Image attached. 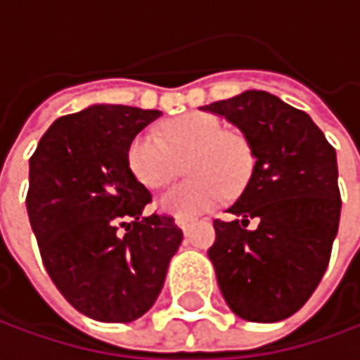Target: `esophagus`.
Instances as JSON below:
<instances>
[{"instance_id":"esophagus-1","label":"esophagus","mask_w":360,"mask_h":360,"mask_svg":"<svg viewBox=\"0 0 360 360\" xmlns=\"http://www.w3.org/2000/svg\"><path fill=\"white\" fill-rule=\"evenodd\" d=\"M176 224L182 229V232H184V234H188V232H190V229L194 226V220H192V218H184V216H176Z\"/></svg>"}]
</instances>
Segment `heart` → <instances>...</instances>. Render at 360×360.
Masks as SVG:
<instances>
[{"instance_id": "heart-1", "label": "heart", "mask_w": 360, "mask_h": 360, "mask_svg": "<svg viewBox=\"0 0 360 360\" xmlns=\"http://www.w3.org/2000/svg\"><path fill=\"white\" fill-rule=\"evenodd\" d=\"M156 131H140L128 146V166L146 188H164L186 156L192 176L160 198V208L176 216H194L216 206L230 192H238L252 172V150L236 131L224 130L220 120L206 112H192L170 120Z\"/></svg>"}]
</instances>
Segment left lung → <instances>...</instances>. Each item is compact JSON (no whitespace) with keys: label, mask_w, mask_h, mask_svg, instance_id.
<instances>
[{"label":"left lung","mask_w":360,"mask_h":360,"mask_svg":"<svg viewBox=\"0 0 360 360\" xmlns=\"http://www.w3.org/2000/svg\"><path fill=\"white\" fill-rule=\"evenodd\" d=\"M202 110L238 126L255 156L236 220H214L208 256L234 314L276 323L311 298L325 274L340 218L337 152L302 110L269 91H244ZM257 218L259 226L248 230Z\"/></svg>","instance_id":"obj_1"}]
</instances>
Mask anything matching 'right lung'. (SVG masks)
Segmentation results:
<instances>
[{
    "label": "right lung",
    "instance_id": "obj_1",
    "mask_svg": "<svg viewBox=\"0 0 360 360\" xmlns=\"http://www.w3.org/2000/svg\"><path fill=\"white\" fill-rule=\"evenodd\" d=\"M158 110L90 105L58 118L30 158V224L51 283L82 314L130 323L158 298L182 230L142 216L152 194L128 166V146Z\"/></svg>",
    "mask_w": 360,
    "mask_h": 360
}]
</instances>
